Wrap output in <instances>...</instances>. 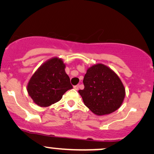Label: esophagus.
I'll list each match as a JSON object with an SVG mask.
<instances>
[{"mask_svg":"<svg viewBox=\"0 0 154 154\" xmlns=\"http://www.w3.org/2000/svg\"><path fill=\"white\" fill-rule=\"evenodd\" d=\"M74 89H75V90H78V89H79V85H76V86H74Z\"/></svg>","mask_w":154,"mask_h":154,"instance_id":"34e87169","label":"esophagus"}]
</instances>
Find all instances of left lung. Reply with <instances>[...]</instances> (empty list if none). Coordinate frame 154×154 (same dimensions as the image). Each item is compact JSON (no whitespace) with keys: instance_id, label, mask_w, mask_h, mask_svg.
<instances>
[{"instance_id":"1","label":"left lung","mask_w":154,"mask_h":154,"mask_svg":"<svg viewBox=\"0 0 154 154\" xmlns=\"http://www.w3.org/2000/svg\"><path fill=\"white\" fill-rule=\"evenodd\" d=\"M85 88L79 90L85 104L94 114L105 115L120 107L125 88L118 75L107 66L97 64L87 69L83 79Z\"/></svg>"}]
</instances>
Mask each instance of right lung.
<instances>
[{"instance_id": "1", "label": "right lung", "mask_w": 154, "mask_h": 154, "mask_svg": "<svg viewBox=\"0 0 154 154\" xmlns=\"http://www.w3.org/2000/svg\"><path fill=\"white\" fill-rule=\"evenodd\" d=\"M65 68L63 60L53 57L42 64L31 77L27 90L37 105L49 106L59 102L66 91L72 88Z\"/></svg>"}]
</instances>
